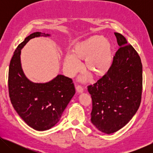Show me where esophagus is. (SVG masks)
<instances>
[{"instance_id": "1", "label": "esophagus", "mask_w": 153, "mask_h": 153, "mask_svg": "<svg viewBox=\"0 0 153 153\" xmlns=\"http://www.w3.org/2000/svg\"><path fill=\"white\" fill-rule=\"evenodd\" d=\"M76 91L78 93H82L84 91V88L81 86H76Z\"/></svg>"}]
</instances>
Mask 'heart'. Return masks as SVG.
<instances>
[{"label": "heart", "instance_id": "b5f03b06", "mask_svg": "<svg viewBox=\"0 0 153 153\" xmlns=\"http://www.w3.org/2000/svg\"><path fill=\"white\" fill-rule=\"evenodd\" d=\"M73 53H67L64 61L65 70L69 77L80 70L81 59H86L85 68L96 77L107 74L112 64V45L103 36H93L77 43Z\"/></svg>", "mask_w": 153, "mask_h": 153}]
</instances>
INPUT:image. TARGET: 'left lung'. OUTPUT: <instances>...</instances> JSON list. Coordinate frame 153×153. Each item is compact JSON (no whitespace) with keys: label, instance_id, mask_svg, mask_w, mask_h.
<instances>
[{"label":"left lung","instance_id":"8db88e82","mask_svg":"<svg viewBox=\"0 0 153 153\" xmlns=\"http://www.w3.org/2000/svg\"><path fill=\"white\" fill-rule=\"evenodd\" d=\"M120 46L107 74L88 86L91 94V121L110 134L122 128L138 111L142 91V65L138 53L123 35L115 32Z\"/></svg>","mask_w":153,"mask_h":153}]
</instances>
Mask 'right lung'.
Wrapping results in <instances>:
<instances>
[{
	"label": "right lung",
	"mask_w": 153,
	"mask_h": 153,
	"mask_svg": "<svg viewBox=\"0 0 153 153\" xmlns=\"http://www.w3.org/2000/svg\"><path fill=\"white\" fill-rule=\"evenodd\" d=\"M49 36L37 32L25 38L15 51L9 69V94L13 107L28 126L38 131L55 126L76 93L72 79L63 75L46 83H33L23 72L22 48L32 38Z\"/></svg>",
	"instance_id": "obj_1"
}]
</instances>
